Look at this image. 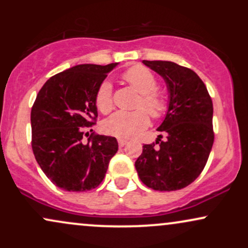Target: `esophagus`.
<instances>
[{
	"instance_id": "obj_1",
	"label": "esophagus",
	"mask_w": 248,
	"mask_h": 248,
	"mask_svg": "<svg viewBox=\"0 0 248 248\" xmlns=\"http://www.w3.org/2000/svg\"><path fill=\"white\" fill-rule=\"evenodd\" d=\"M118 142H119V147H121V148L124 147L127 144V141L124 140V139H119Z\"/></svg>"
}]
</instances>
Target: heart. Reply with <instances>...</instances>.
I'll use <instances>...</instances> for the list:
<instances>
[{"instance_id":"obj_1","label":"heart","mask_w":248,"mask_h":248,"mask_svg":"<svg viewBox=\"0 0 248 248\" xmlns=\"http://www.w3.org/2000/svg\"><path fill=\"white\" fill-rule=\"evenodd\" d=\"M124 79L138 91L141 96L138 107H143L154 118H160L167 109V102L163 95L156 92L157 80L149 70L143 66H134L124 73ZM95 105L101 113H108L113 107V87L108 80L102 81L95 94ZM149 124V118L143 109L118 110L108 116L102 124L107 134L120 139L135 136Z\"/></svg>"}]
</instances>
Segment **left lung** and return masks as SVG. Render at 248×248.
Returning a JSON list of instances; mask_svg holds the SVG:
<instances>
[{
  "mask_svg": "<svg viewBox=\"0 0 248 248\" xmlns=\"http://www.w3.org/2000/svg\"><path fill=\"white\" fill-rule=\"evenodd\" d=\"M142 62L167 85L168 109L157 128L167 140L161 141L158 135V147L144 144L136 171L142 183L156 191L183 189L201 175L212 149V100L192 70L172 62Z\"/></svg>",
  "mask_w": 248,
  "mask_h": 248,
  "instance_id": "left-lung-1",
  "label": "left lung"
}]
</instances>
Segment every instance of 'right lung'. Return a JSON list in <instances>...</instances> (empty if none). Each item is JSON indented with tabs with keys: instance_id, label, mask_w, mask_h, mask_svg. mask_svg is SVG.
<instances>
[{
	"instance_id": "right-lung-1",
	"label": "right lung",
	"mask_w": 248,
	"mask_h": 248,
	"mask_svg": "<svg viewBox=\"0 0 248 248\" xmlns=\"http://www.w3.org/2000/svg\"><path fill=\"white\" fill-rule=\"evenodd\" d=\"M118 65H76L51 77L37 94L31 109L33 155L47 178L65 191L95 189L118 152L112 136L82 141L98 118L96 91Z\"/></svg>"
}]
</instances>
